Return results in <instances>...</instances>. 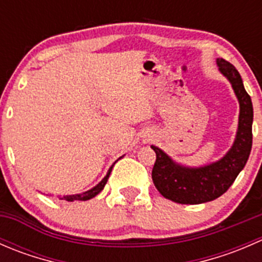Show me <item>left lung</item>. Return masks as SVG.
Segmentation results:
<instances>
[{
  "label": "left lung",
  "instance_id": "obj_1",
  "mask_svg": "<svg viewBox=\"0 0 262 262\" xmlns=\"http://www.w3.org/2000/svg\"><path fill=\"white\" fill-rule=\"evenodd\" d=\"M216 63L219 71L232 83L239 101L238 130L229 152L212 165L190 168L178 165L163 150L152 146L156 152L153 184L162 196L179 204H202L223 195L245 167L252 147L253 109L250 95L233 64L223 58L216 59Z\"/></svg>",
  "mask_w": 262,
  "mask_h": 262
}]
</instances>
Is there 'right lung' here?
Segmentation results:
<instances>
[{
    "label": "right lung",
    "instance_id": "add662e5",
    "mask_svg": "<svg viewBox=\"0 0 262 262\" xmlns=\"http://www.w3.org/2000/svg\"><path fill=\"white\" fill-rule=\"evenodd\" d=\"M113 167H114V165H113L112 167L109 168V172L106 173V176H105V178L102 179V180H101V182H100V184H97L96 186L94 187V189L89 190V191L83 192V194H78V195H68V196L62 198V199L67 200V202H73V200H89V199H91V198H94L95 195H97V194H99L100 191H101L102 189H104L105 184H106L107 179H109L110 172H112Z\"/></svg>",
    "mask_w": 262,
    "mask_h": 262
}]
</instances>
